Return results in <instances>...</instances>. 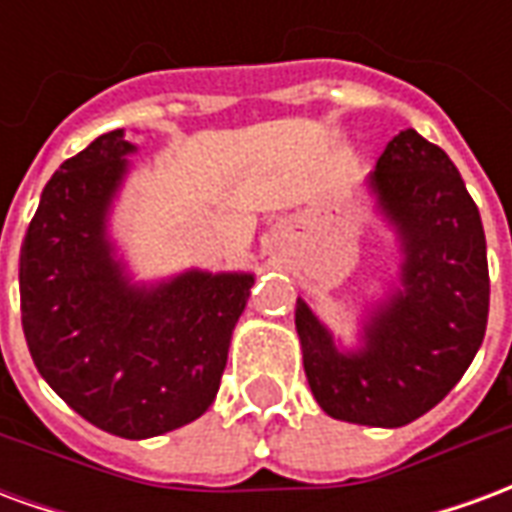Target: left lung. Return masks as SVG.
Returning a JSON list of instances; mask_svg holds the SVG:
<instances>
[{
	"instance_id": "left-lung-1",
	"label": "left lung",
	"mask_w": 512,
	"mask_h": 512,
	"mask_svg": "<svg viewBox=\"0 0 512 512\" xmlns=\"http://www.w3.org/2000/svg\"><path fill=\"white\" fill-rule=\"evenodd\" d=\"M395 233V279L362 304L356 345L296 301L304 373L334 419L403 428L447 397L472 365L488 323V257L480 211L439 145L406 128L365 180Z\"/></svg>"
}]
</instances>
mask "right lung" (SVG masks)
<instances>
[{"mask_svg": "<svg viewBox=\"0 0 512 512\" xmlns=\"http://www.w3.org/2000/svg\"><path fill=\"white\" fill-rule=\"evenodd\" d=\"M134 153L117 128L51 175L21 244L18 288L46 384L95 428L150 439L208 411L255 274L186 268L136 282L109 235Z\"/></svg>", "mask_w": 512, "mask_h": 512, "instance_id": "obj_1", "label": "right lung"}]
</instances>
